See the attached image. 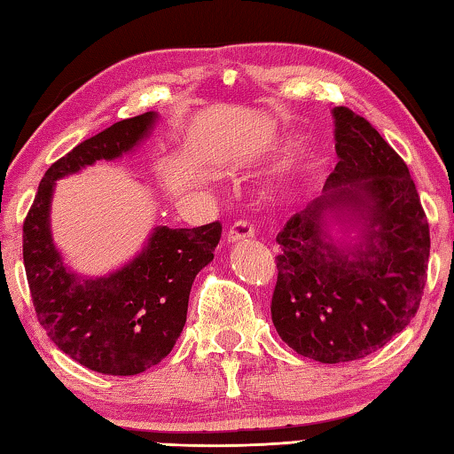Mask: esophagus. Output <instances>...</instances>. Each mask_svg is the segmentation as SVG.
I'll return each instance as SVG.
<instances>
[{
    "label": "esophagus",
    "mask_w": 454,
    "mask_h": 454,
    "mask_svg": "<svg viewBox=\"0 0 454 454\" xmlns=\"http://www.w3.org/2000/svg\"><path fill=\"white\" fill-rule=\"evenodd\" d=\"M253 234H254L253 224H250V222H247V220H239L228 228L226 239H228V242H240V240L253 239Z\"/></svg>",
    "instance_id": "esophagus-1"
}]
</instances>
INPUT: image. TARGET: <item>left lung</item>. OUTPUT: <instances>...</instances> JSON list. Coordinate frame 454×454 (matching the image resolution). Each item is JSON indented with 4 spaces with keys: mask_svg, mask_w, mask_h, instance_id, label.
Here are the masks:
<instances>
[{
    "mask_svg": "<svg viewBox=\"0 0 454 454\" xmlns=\"http://www.w3.org/2000/svg\"><path fill=\"white\" fill-rule=\"evenodd\" d=\"M333 174L319 198L277 234L272 323L297 354L321 364L354 362L378 351L419 311L430 232L402 157L368 121L335 106ZM329 217L357 225L340 243Z\"/></svg>",
    "mask_w": 454,
    "mask_h": 454,
    "instance_id": "obj_1",
    "label": "left lung"
}]
</instances>
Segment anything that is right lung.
I'll use <instances>...</instances> for the list:
<instances>
[{"label": "right lung", "mask_w": 454, "mask_h": 454, "mask_svg": "<svg viewBox=\"0 0 454 454\" xmlns=\"http://www.w3.org/2000/svg\"><path fill=\"white\" fill-rule=\"evenodd\" d=\"M157 113L119 121L52 163L24 220V266L40 325L59 349L106 376H135L174 349L198 272L212 262L220 222L157 226L133 261L106 277H78L50 230L56 179L98 160H119L153 131Z\"/></svg>", "instance_id": "1"}]
</instances>
